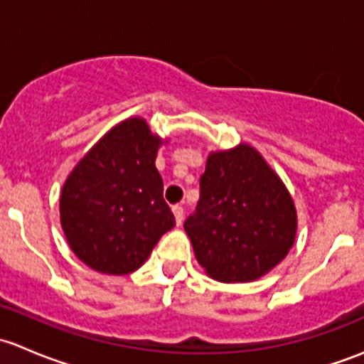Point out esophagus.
<instances>
[{"label": "esophagus", "instance_id": "obj_1", "mask_svg": "<svg viewBox=\"0 0 364 364\" xmlns=\"http://www.w3.org/2000/svg\"><path fill=\"white\" fill-rule=\"evenodd\" d=\"M172 213H174V216H176V222L181 223L183 222V216H185V209H183V205L181 204L172 205Z\"/></svg>", "mask_w": 364, "mask_h": 364}]
</instances>
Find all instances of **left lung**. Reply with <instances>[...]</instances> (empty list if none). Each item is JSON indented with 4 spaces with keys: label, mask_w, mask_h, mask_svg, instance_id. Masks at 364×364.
<instances>
[{
    "label": "left lung",
    "mask_w": 364,
    "mask_h": 364,
    "mask_svg": "<svg viewBox=\"0 0 364 364\" xmlns=\"http://www.w3.org/2000/svg\"><path fill=\"white\" fill-rule=\"evenodd\" d=\"M185 230L197 260L218 282H252L294 245L296 208L287 188L247 144L211 153Z\"/></svg>",
    "instance_id": "8db88e82"
}]
</instances>
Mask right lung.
Wrapping results in <instances>:
<instances>
[{
    "label": "right lung",
    "mask_w": 364,
    "mask_h": 364,
    "mask_svg": "<svg viewBox=\"0 0 364 364\" xmlns=\"http://www.w3.org/2000/svg\"><path fill=\"white\" fill-rule=\"evenodd\" d=\"M160 139L141 117L114 127L87 151L63 186L61 227L73 253L93 269L141 267L176 218L155 160Z\"/></svg>",
    "instance_id": "obj_1"
}]
</instances>
